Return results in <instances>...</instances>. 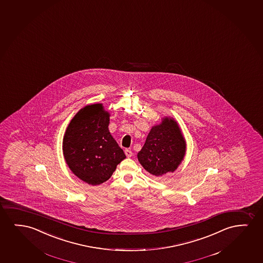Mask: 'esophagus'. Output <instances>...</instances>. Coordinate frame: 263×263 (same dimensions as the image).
I'll list each match as a JSON object with an SVG mask.
<instances>
[{"label": "esophagus", "instance_id": "obj_1", "mask_svg": "<svg viewBox=\"0 0 263 263\" xmlns=\"http://www.w3.org/2000/svg\"><path fill=\"white\" fill-rule=\"evenodd\" d=\"M125 154H126V157H127V158H129V157L132 156V151L129 150V149H126V150H125Z\"/></svg>", "mask_w": 263, "mask_h": 263}]
</instances>
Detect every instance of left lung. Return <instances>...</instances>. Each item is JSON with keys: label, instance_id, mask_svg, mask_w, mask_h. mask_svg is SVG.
<instances>
[{"label": "left lung", "instance_id": "8db88e82", "mask_svg": "<svg viewBox=\"0 0 263 263\" xmlns=\"http://www.w3.org/2000/svg\"><path fill=\"white\" fill-rule=\"evenodd\" d=\"M186 153V142L178 123L164 118L160 125L153 126L137 158L144 169L154 176L173 173Z\"/></svg>", "mask_w": 263, "mask_h": 263}]
</instances>
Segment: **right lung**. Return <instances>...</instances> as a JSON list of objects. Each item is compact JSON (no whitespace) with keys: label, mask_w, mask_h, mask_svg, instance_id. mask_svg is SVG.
<instances>
[{"label":"right lung","mask_w":263,"mask_h":263,"mask_svg":"<svg viewBox=\"0 0 263 263\" xmlns=\"http://www.w3.org/2000/svg\"><path fill=\"white\" fill-rule=\"evenodd\" d=\"M109 113L102 104L85 106L69 124L63 140L65 162L72 173L90 185L103 183L126 158L108 131Z\"/></svg>","instance_id":"obj_1"}]
</instances>
